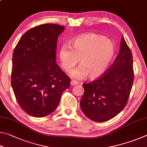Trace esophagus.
<instances>
[{
    "label": "esophagus",
    "instance_id": "esophagus-1",
    "mask_svg": "<svg viewBox=\"0 0 147 147\" xmlns=\"http://www.w3.org/2000/svg\"><path fill=\"white\" fill-rule=\"evenodd\" d=\"M78 84V82H76L75 80H72L71 82V85H72V86H75V85H76V84Z\"/></svg>",
    "mask_w": 147,
    "mask_h": 147
}]
</instances>
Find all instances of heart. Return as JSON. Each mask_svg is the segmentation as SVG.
Instances as JSON below:
<instances>
[{"mask_svg": "<svg viewBox=\"0 0 147 147\" xmlns=\"http://www.w3.org/2000/svg\"><path fill=\"white\" fill-rule=\"evenodd\" d=\"M114 54L112 42L101 35L86 33L74 38L71 45H63L59 52L62 67L70 72L78 63L81 65L71 73L75 78L100 77L106 70Z\"/></svg>", "mask_w": 147, "mask_h": 147, "instance_id": "b5f03b06", "label": "heart"}]
</instances>
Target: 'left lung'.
I'll use <instances>...</instances> for the list:
<instances>
[{
  "label": "left lung",
  "mask_w": 147,
  "mask_h": 147,
  "mask_svg": "<svg viewBox=\"0 0 147 147\" xmlns=\"http://www.w3.org/2000/svg\"><path fill=\"white\" fill-rule=\"evenodd\" d=\"M134 76L132 54L123 37L119 54L111 65L97 79L83 84L82 111L98 123L115 117L127 104Z\"/></svg>",
  "instance_id": "8db88e82"
}]
</instances>
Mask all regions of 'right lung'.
I'll return each instance as SVG.
<instances>
[{
  "label": "right lung",
  "mask_w": 147,
  "mask_h": 147,
  "mask_svg": "<svg viewBox=\"0 0 147 147\" xmlns=\"http://www.w3.org/2000/svg\"><path fill=\"white\" fill-rule=\"evenodd\" d=\"M65 27L44 24L25 32L13 53L11 83L28 115L43 117L55 110L71 79L56 62L57 39Z\"/></svg>",
  "instance_id": "add662e5"
}]
</instances>
